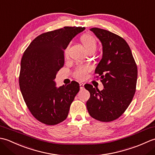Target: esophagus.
Masks as SVG:
<instances>
[{
	"mask_svg": "<svg viewBox=\"0 0 155 155\" xmlns=\"http://www.w3.org/2000/svg\"><path fill=\"white\" fill-rule=\"evenodd\" d=\"M79 85H80V88L81 90H83L84 88V83H79Z\"/></svg>",
	"mask_w": 155,
	"mask_h": 155,
	"instance_id": "34e87169",
	"label": "esophagus"
}]
</instances>
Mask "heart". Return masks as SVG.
<instances>
[{
  "label": "heart",
  "instance_id": "b5f03b06",
  "mask_svg": "<svg viewBox=\"0 0 155 155\" xmlns=\"http://www.w3.org/2000/svg\"><path fill=\"white\" fill-rule=\"evenodd\" d=\"M81 42L84 48L88 52L94 51L97 48V41L93 36L89 34L84 35L81 37ZM69 45H68L64 50V57L67 58L68 56ZM91 70L88 65H79L74 69L73 75L79 81H83L87 77L88 73Z\"/></svg>",
  "mask_w": 155,
  "mask_h": 155
}]
</instances>
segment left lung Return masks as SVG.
<instances>
[{
    "instance_id": "1",
    "label": "left lung",
    "mask_w": 155,
    "mask_h": 155,
    "mask_svg": "<svg viewBox=\"0 0 155 155\" xmlns=\"http://www.w3.org/2000/svg\"><path fill=\"white\" fill-rule=\"evenodd\" d=\"M103 45V58L95 69L103 91L87 84L91 97L87 108L91 117L101 122L117 119L129 106L136 91L137 66L124 38L108 31L92 28Z\"/></svg>"
}]
</instances>
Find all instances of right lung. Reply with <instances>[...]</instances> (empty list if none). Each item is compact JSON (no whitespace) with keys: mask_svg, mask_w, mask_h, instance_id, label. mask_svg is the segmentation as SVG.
<instances>
[{"mask_svg":"<svg viewBox=\"0 0 155 155\" xmlns=\"http://www.w3.org/2000/svg\"><path fill=\"white\" fill-rule=\"evenodd\" d=\"M84 27H64L36 37L22 55L19 86L26 104L36 119L55 125L67 118L79 84L55 86L57 72L64 65V50Z\"/></svg>","mask_w":155,"mask_h":155,"instance_id":"add662e5","label":"right lung"}]
</instances>
